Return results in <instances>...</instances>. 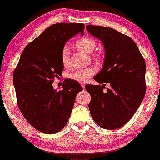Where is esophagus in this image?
Listing matches in <instances>:
<instances>
[{
  "mask_svg": "<svg viewBox=\"0 0 160 160\" xmlns=\"http://www.w3.org/2000/svg\"><path fill=\"white\" fill-rule=\"evenodd\" d=\"M81 86L82 87V88L84 89H85V84H84V83H81Z\"/></svg>",
  "mask_w": 160,
  "mask_h": 160,
  "instance_id": "obj_1",
  "label": "esophagus"
}]
</instances>
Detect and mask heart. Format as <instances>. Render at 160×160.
<instances>
[{
  "instance_id": "b5f03b06",
  "label": "heart",
  "mask_w": 160,
  "mask_h": 160,
  "mask_svg": "<svg viewBox=\"0 0 160 160\" xmlns=\"http://www.w3.org/2000/svg\"><path fill=\"white\" fill-rule=\"evenodd\" d=\"M95 41L92 38H89V37H85V38L79 39V40L76 41L75 44L76 47L78 50L87 54H91L93 52V50L95 49ZM61 59H62L63 65L65 67L68 66L70 62L69 49L67 47H65L62 50ZM95 72L96 69L95 68H87L80 70V71H76L73 73L70 74L69 78L77 82L84 83L88 81L95 73Z\"/></svg>"
}]
</instances>
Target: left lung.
Here are the masks:
<instances>
[{
    "label": "left lung",
    "instance_id": "obj_1",
    "mask_svg": "<svg viewBox=\"0 0 160 160\" xmlns=\"http://www.w3.org/2000/svg\"><path fill=\"white\" fill-rule=\"evenodd\" d=\"M92 36L102 41L105 59L94 79L100 85L85 87L91 95L89 108L102 128L116 130L135 114L146 94V63L136 43L130 37L111 28L87 25ZM110 88L103 91L104 85Z\"/></svg>",
    "mask_w": 160,
    "mask_h": 160
}]
</instances>
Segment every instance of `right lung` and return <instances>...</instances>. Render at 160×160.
Segmentation results:
<instances>
[{
  "instance_id": "add662e5",
  "label": "right lung",
  "mask_w": 160,
  "mask_h": 160,
  "mask_svg": "<svg viewBox=\"0 0 160 160\" xmlns=\"http://www.w3.org/2000/svg\"><path fill=\"white\" fill-rule=\"evenodd\" d=\"M82 23H57L49 26L28 43L13 74L17 105L26 120L46 134L58 132L66 125L76 96L82 87L65 79L61 90L52 84L63 71L61 59L65 43L78 32Z\"/></svg>"
}]
</instances>
